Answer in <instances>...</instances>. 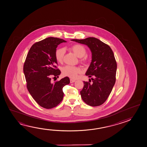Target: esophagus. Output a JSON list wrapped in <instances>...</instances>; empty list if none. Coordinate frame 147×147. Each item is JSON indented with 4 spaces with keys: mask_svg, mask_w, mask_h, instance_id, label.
<instances>
[{
    "mask_svg": "<svg viewBox=\"0 0 147 147\" xmlns=\"http://www.w3.org/2000/svg\"><path fill=\"white\" fill-rule=\"evenodd\" d=\"M75 82V80H72V79L70 80V83H73V82Z\"/></svg>",
    "mask_w": 147,
    "mask_h": 147,
    "instance_id": "esophagus-1",
    "label": "esophagus"
}]
</instances>
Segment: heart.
I'll use <instances>...</instances> for the list:
<instances>
[{
    "label": "heart",
    "instance_id": "b5f03b06",
    "mask_svg": "<svg viewBox=\"0 0 147 147\" xmlns=\"http://www.w3.org/2000/svg\"><path fill=\"white\" fill-rule=\"evenodd\" d=\"M71 50L80 58L83 57L87 53V50L84 46L79 44H76L72 46L71 47ZM65 53V51L64 49L58 48L56 50L55 55L56 59L58 63H61L63 61ZM82 60L85 61L86 59L85 58H84ZM62 72L63 75L65 76L75 79L77 78L78 75L82 73V70L80 67H77L66 65L63 67Z\"/></svg>",
    "mask_w": 147,
    "mask_h": 147
}]
</instances>
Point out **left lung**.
Instances as JSON below:
<instances>
[{
  "instance_id": "left-lung-1",
  "label": "left lung",
  "mask_w": 147,
  "mask_h": 147,
  "mask_svg": "<svg viewBox=\"0 0 147 147\" xmlns=\"http://www.w3.org/2000/svg\"><path fill=\"white\" fill-rule=\"evenodd\" d=\"M72 41L87 45L92 53V61L86 75L91 77L89 82H84L80 92L82 100L89 106L96 107L106 101L116 81L117 63L111 48L95 37Z\"/></svg>"
}]
</instances>
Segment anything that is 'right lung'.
Returning <instances> with one entry per match:
<instances>
[{"instance_id":"add662e5","label":"right lung","mask_w":147,"mask_h":147,"mask_svg":"<svg viewBox=\"0 0 147 147\" xmlns=\"http://www.w3.org/2000/svg\"><path fill=\"white\" fill-rule=\"evenodd\" d=\"M67 41L62 39L48 37L34 43L27 54L24 72L27 89L36 102L44 108L52 109L60 103L63 97V88L70 84L68 77L53 84L51 77H58L60 70L55 53L58 45Z\"/></svg>"}]
</instances>
